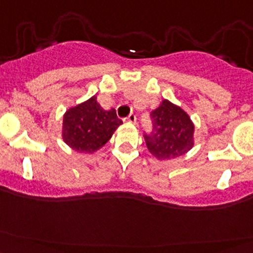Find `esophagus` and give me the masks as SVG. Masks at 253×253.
I'll use <instances>...</instances> for the list:
<instances>
[{
	"label": "esophagus",
	"mask_w": 253,
	"mask_h": 253,
	"mask_svg": "<svg viewBox=\"0 0 253 253\" xmlns=\"http://www.w3.org/2000/svg\"><path fill=\"white\" fill-rule=\"evenodd\" d=\"M126 121L128 122V124H134V122H136V115H134V114H129L128 116H127Z\"/></svg>",
	"instance_id": "esophagus-1"
}]
</instances>
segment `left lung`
<instances>
[{"instance_id": "left-lung-1", "label": "left lung", "mask_w": 253, "mask_h": 253, "mask_svg": "<svg viewBox=\"0 0 253 253\" xmlns=\"http://www.w3.org/2000/svg\"><path fill=\"white\" fill-rule=\"evenodd\" d=\"M153 132L145 134V144L158 160L182 157L195 145V124L181 106L163 99L150 114Z\"/></svg>"}]
</instances>
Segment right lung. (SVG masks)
I'll return each mask as SVG.
<instances>
[{
    "instance_id": "obj_1",
    "label": "right lung",
    "mask_w": 253,
    "mask_h": 253,
    "mask_svg": "<svg viewBox=\"0 0 253 253\" xmlns=\"http://www.w3.org/2000/svg\"><path fill=\"white\" fill-rule=\"evenodd\" d=\"M122 125L116 110H105L93 95L63 114L62 139L75 152L93 154L106 144Z\"/></svg>"
}]
</instances>
